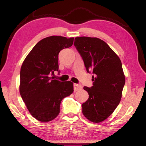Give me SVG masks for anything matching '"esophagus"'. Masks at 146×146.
<instances>
[{
    "mask_svg": "<svg viewBox=\"0 0 146 146\" xmlns=\"http://www.w3.org/2000/svg\"><path fill=\"white\" fill-rule=\"evenodd\" d=\"M82 89V86L80 84H74V91H78Z\"/></svg>",
    "mask_w": 146,
    "mask_h": 146,
    "instance_id": "obj_1",
    "label": "esophagus"
}]
</instances>
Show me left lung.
Instances as JSON below:
<instances>
[{
	"label": "left lung",
	"instance_id": "obj_1",
	"mask_svg": "<svg viewBox=\"0 0 146 146\" xmlns=\"http://www.w3.org/2000/svg\"><path fill=\"white\" fill-rule=\"evenodd\" d=\"M88 72L94 76L92 86H84L89 98L82 104V113L88 120L99 123L108 118L120 102L125 78L120 58L102 39L76 37L74 43Z\"/></svg>",
	"mask_w": 146,
	"mask_h": 146
}]
</instances>
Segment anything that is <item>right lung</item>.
Segmentation results:
<instances>
[{
	"label": "right lung",
	"mask_w": 146,
	"mask_h": 146,
	"mask_svg": "<svg viewBox=\"0 0 146 146\" xmlns=\"http://www.w3.org/2000/svg\"><path fill=\"white\" fill-rule=\"evenodd\" d=\"M74 38L51 36L39 41L26 56L20 72L19 92L29 111L42 122L54 119L61 102L74 91L73 83L50 77L58 71V54L72 46Z\"/></svg>",
	"instance_id": "add662e5"
}]
</instances>
